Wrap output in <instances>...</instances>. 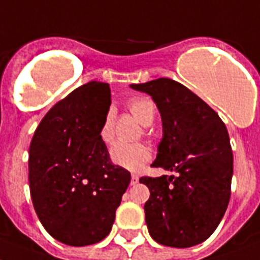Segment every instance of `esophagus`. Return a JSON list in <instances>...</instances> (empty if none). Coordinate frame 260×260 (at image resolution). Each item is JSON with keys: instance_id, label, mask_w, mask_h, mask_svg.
I'll return each mask as SVG.
<instances>
[{"instance_id": "obj_1", "label": "esophagus", "mask_w": 260, "mask_h": 260, "mask_svg": "<svg viewBox=\"0 0 260 260\" xmlns=\"http://www.w3.org/2000/svg\"><path fill=\"white\" fill-rule=\"evenodd\" d=\"M139 182V176L137 174H132V177H131V185H136Z\"/></svg>"}]
</instances>
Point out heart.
<instances>
[{
	"label": "heart",
	"mask_w": 260,
	"mask_h": 260,
	"mask_svg": "<svg viewBox=\"0 0 260 260\" xmlns=\"http://www.w3.org/2000/svg\"><path fill=\"white\" fill-rule=\"evenodd\" d=\"M131 113L139 120V123L148 126L153 123L156 115V107L153 102L147 98H135L128 104ZM100 139L106 144L112 143L115 132H113V116L112 112H107L103 123L99 131ZM110 157L115 165L131 172L140 171L141 168L149 161L150 150L144 144H113L110 150Z\"/></svg>",
	"instance_id": "obj_1"
}]
</instances>
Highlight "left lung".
Listing matches in <instances>:
<instances>
[{
	"label": "left lung",
	"mask_w": 260,
	"mask_h": 260,
	"mask_svg": "<svg viewBox=\"0 0 260 260\" xmlns=\"http://www.w3.org/2000/svg\"><path fill=\"white\" fill-rule=\"evenodd\" d=\"M131 88L148 93L162 121L153 167L174 176L141 177L150 197L144 205L150 237L185 248L210 237L228 209L233 152L218 113L176 80L158 78Z\"/></svg>",
	"instance_id": "obj_1"
}]
</instances>
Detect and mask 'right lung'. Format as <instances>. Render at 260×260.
Segmentation results:
<instances>
[{"label":"right lung","instance_id":"add662e5","mask_svg":"<svg viewBox=\"0 0 260 260\" xmlns=\"http://www.w3.org/2000/svg\"><path fill=\"white\" fill-rule=\"evenodd\" d=\"M108 83L78 87L46 113L29 149V184L46 231L82 247L110 234L131 173L111 162L99 135L110 111Z\"/></svg>","mask_w":260,"mask_h":260}]
</instances>
